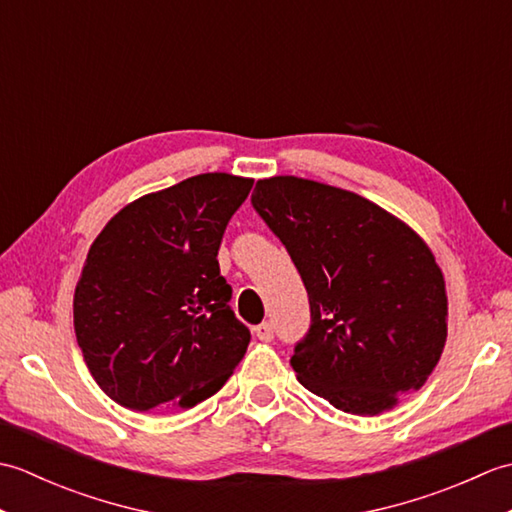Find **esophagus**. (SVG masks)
<instances>
[{
	"mask_svg": "<svg viewBox=\"0 0 512 512\" xmlns=\"http://www.w3.org/2000/svg\"><path fill=\"white\" fill-rule=\"evenodd\" d=\"M255 336L259 341H273L275 339V328H273V323H268V321H264V323H259L257 328H255Z\"/></svg>",
	"mask_w": 512,
	"mask_h": 512,
	"instance_id": "1",
	"label": "esophagus"
}]
</instances>
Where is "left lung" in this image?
Returning a JSON list of instances; mask_svg holds the SVG:
<instances>
[{
  "mask_svg": "<svg viewBox=\"0 0 512 512\" xmlns=\"http://www.w3.org/2000/svg\"><path fill=\"white\" fill-rule=\"evenodd\" d=\"M250 202L308 290L310 330L290 358L299 383L358 416L420 389L449 314L429 246L378 204L314 180H257Z\"/></svg>",
  "mask_w": 512,
  "mask_h": 512,
  "instance_id": "obj_1",
  "label": "left lung"
}]
</instances>
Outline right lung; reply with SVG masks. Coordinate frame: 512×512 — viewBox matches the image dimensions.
Segmentation results:
<instances>
[{
	"label": "right lung",
	"instance_id": "1",
	"mask_svg": "<svg viewBox=\"0 0 512 512\" xmlns=\"http://www.w3.org/2000/svg\"><path fill=\"white\" fill-rule=\"evenodd\" d=\"M253 180L200 173L127 204L90 246L76 341L96 383L136 411L191 409L233 374L250 332L217 250Z\"/></svg>",
	"mask_w": 512,
	"mask_h": 512
}]
</instances>
